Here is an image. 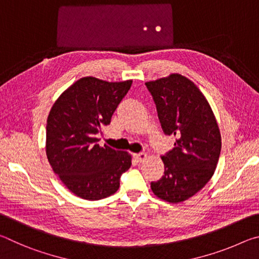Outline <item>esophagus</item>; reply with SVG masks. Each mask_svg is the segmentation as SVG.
<instances>
[{
	"mask_svg": "<svg viewBox=\"0 0 259 259\" xmlns=\"http://www.w3.org/2000/svg\"><path fill=\"white\" fill-rule=\"evenodd\" d=\"M134 157H135L136 161L139 162V163H140V162H143L144 160L146 159L147 154H146V153H138V154H135Z\"/></svg>",
	"mask_w": 259,
	"mask_h": 259,
	"instance_id": "esophagus-1",
	"label": "esophagus"
}]
</instances>
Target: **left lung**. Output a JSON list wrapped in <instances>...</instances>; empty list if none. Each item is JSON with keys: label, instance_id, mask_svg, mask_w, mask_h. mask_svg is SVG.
Returning a JSON list of instances; mask_svg holds the SVG:
<instances>
[{"label": "left lung", "instance_id": "obj_1", "mask_svg": "<svg viewBox=\"0 0 259 259\" xmlns=\"http://www.w3.org/2000/svg\"><path fill=\"white\" fill-rule=\"evenodd\" d=\"M145 84L163 133L177 137L175 147L162 156L164 175L151 188L166 202H183L202 190L216 170L222 148L216 117L199 88L181 74Z\"/></svg>", "mask_w": 259, "mask_h": 259}]
</instances>
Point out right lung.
Here are the masks:
<instances>
[{"label":"right lung","instance_id":"add662e5","mask_svg":"<svg viewBox=\"0 0 259 259\" xmlns=\"http://www.w3.org/2000/svg\"><path fill=\"white\" fill-rule=\"evenodd\" d=\"M131 84V80L82 77L52 105L47 120V157L54 172L78 198L95 201L114 194L121 175L130 168L128 152L100 147L96 135L111 123Z\"/></svg>","mask_w":259,"mask_h":259}]
</instances>
